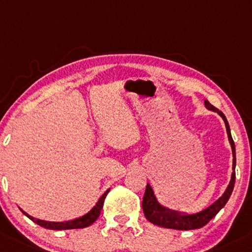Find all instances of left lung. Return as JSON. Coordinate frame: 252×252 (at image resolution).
Wrapping results in <instances>:
<instances>
[{"label": "left lung", "mask_w": 252, "mask_h": 252, "mask_svg": "<svg viewBox=\"0 0 252 252\" xmlns=\"http://www.w3.org/2000/svg\"><path fill=\"white\" fill-rule=\"evenodd\" d=\"M204 105L208 110L214 111L217 115L220 116L224 122L226 126L227 135H228V141L231 144L232 148V155H233V173L231 176V181H229L228 186H227L226 190L220 198H217L214 203L206 208L202 209L195 213H184V211L174 210V209L164 206L163 204L158 202L157 197L155 194V190L151 187L150 184H147L146 190H145L144 199H142V209H144V214L146 219L151 223L156 224V226L164 227V228H170V229H177V231H190V229H197L202 228L205 226L213 217L216 216V214L226 205L228 202L229 197H231L233 189H234V182H235V146L234 141L232 139L231 129H229V124L227 122V118L224 117L223 113L221 111L217 110L214 107L208 100H204Z\"/></svg>", "instance_id": "8db88e82"}]
</instances>
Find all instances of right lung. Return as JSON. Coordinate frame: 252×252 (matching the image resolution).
Returning <instances> with one entry per match:
<instances>
[{"instance_id": "1", "label": "right lung", "mask_w": 252, "mask_h": 252, "mask_svg": "<svg viewBox=\"0 0 252 252\" xmlns=\"http://www.w3.org/2000/svg\"><path fill=\"white\" fill-rule=\"evenodd\" d=\"M108 192H110V189L106 190L104 194L99 198V200H97L96 204L93 206L88 213H86L84 215H82L79 217H76V219H73V220H68V221H65V222H52V221H44V220H38V219H35V217L30 216L29 214H26L25 211L21 210V209L20 210H21V213H23L25 216H28L31 221H33L35 223L38 224V226L44 227V228H47V229H53V231H63V229L86 228V227L91 226V224L94 223V222L97 220L100 213H101L102 205H104V200H105L106 195H107Z\"/></svg>"}]
</instances>
